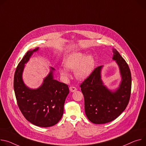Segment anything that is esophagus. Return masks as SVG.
Listing matches in <instances>:
<instances>
[{
  "label": "esophagus",
  "mask_w": 146,
  "mask_h": 146,
  "mask_svg": "<svg viewBox=\"0 0 146 146\" xmlns=\"http://www.w3.org/2000/svg\"><path fill=\"white\" fill-rule=\"evenodd\" d=\"M69 90H70V91L72 92H73L76 91L77 90V88H76V87H74L71 86V87H69Z\"/></svg>",
  "instance_id": "1"
}]
</instances>
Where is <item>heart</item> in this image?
<instances>
[{"mask_svg": "<svg viewBox=\"0 0 146 146\" xmlns=\"http://www.w3.org/2000/svg\"><path fill=\"white\" fill-rule=\"evenodd\" d=\"M96 59L91 55H87L82 52H73L70 54L63 62L64 69H59L60 76L66 79L69 77L67 70H74L75 77L80 80H84L88 78L93 73L96 68Z\"/></svg>", "mask_w": 146, "mask_h": 146, "instance_id": "b5f03b06", "label": "heart"}]
</instances>
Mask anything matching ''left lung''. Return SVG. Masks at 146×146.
<instances>
[{
	"instance_id": "1",
	"label": "left lung",
	"mask_w": 146,
	"mask_h": 146,
	"mask_svg": "<svg viewBox=\"0 0 146 146\" xmlns=\"http://www.w3.org/2000/svg\"><path fill=\"white\" fill-rule=\"evenodd\" d=\"M112 59L117 63L121 76L119 87L112 91L105 86L101 78L103 66L96 68L80 85L84 97L86 115L95 124L110 122L126 109L130 97L131 77L129 66L114 48Z\"/></svg>"
}]
</instances>
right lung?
<instances>
[{"instance_id":"add662e5","label":"right lung","mask_w":146,"mask_h":146,"mask_svg":"<svg viewBox=\"0 0 146 146\" xmlns=\"http://www.w3.org/2000/svg\"><path fill=\"white\" fill-rule=\"evenodd\" d=\"M39 48L29 50L19 63L14 77V90L19 107L28 121L43 127L56 125L62 117L65 100L69 92L68 86L54 78L55 69L44 79L42 85L36 89L26 86L23 73L30 58Z\"/></svg>"}]
</instances>
